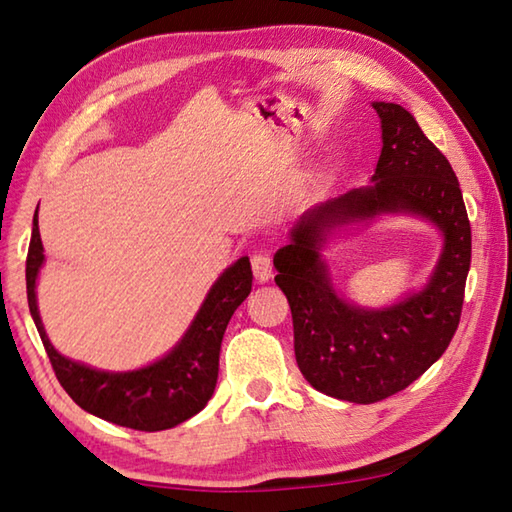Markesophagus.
<instances>
[{
	"mask_svg": "<svg viewBox=\"0 0 512 512\" xmlns=\"http://www.w3.org/2000/svg\"><path fill=\"white\" fill-rule=\"evenodd\" d=\"M250 266H253V273L259 282H268L273 277V262L264 250L253 253V257H250Z\"/></svg>",
	"mask_w": 512,
	"mask_h": 512,
	"instance_id": "1",
	"label": "esophagus"
}]
</instances>
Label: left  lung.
Segmentation results:
<instances>
[{
  "label": "left lung",
  "mask_w": 512,
  "mask_h": 512,
  "mask_svg": "<svg viewBox=\"0 0 512 512\" xmlns=\"http://www.w3.org/2000/svg\"><path fill=\"white\" fill-rule=\"evenodd\" d=\"M383 152L374 185L306 212L293 241L275 253V282L293 315L295 360L318 392L349 403H378L423 376L459 327L472 239L457 174L394 102H374ZM378 211H414L444 230L446 246L431 284L385 312L351 307L332 293L317 248L323 232Z\"/></svg>",
  "instance_id": "1"
}]
</instances>
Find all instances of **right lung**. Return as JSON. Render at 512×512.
<instances>
[{
    "label": "right lung",
    "mask_w": 512,
    "mask_h": 512,
    "mask_svg": "<svg viewBox=\"0 0 512 512\" xmlns=\"http://www.w3.org/2000/svg\"><path fill=\"white\" fill-rule=\"evenodd\" d=\"M42 239L33 219L26 255V297L55 378L89 414L141 432H159L188 421L208 405L219 376V351L228 322L253 288L248 257L237 259L212 286L183 340L154 365L109 374L60 356L46 338L35 302V277L44 262Z\"/></svg>",
    "instance_id": "obj_1"
}]
</instances>
